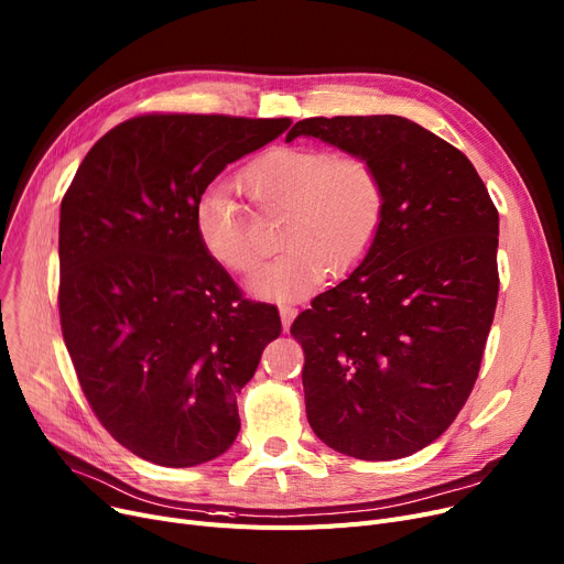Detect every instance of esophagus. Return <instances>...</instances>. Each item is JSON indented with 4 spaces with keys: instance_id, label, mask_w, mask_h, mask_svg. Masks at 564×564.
<instances>
[{
    "instance_id": "obj_1",
    "label": "esophagus",
    "mask_w": 564,
    "mask_h": 564,
    "mask_svg": "<svg viewBox=\"0 0 564 564\" xmlns=\"http://www.w3.org/2000/svg\"><path fill=\"white\" fill-rule=\"evenodd\" d=\"M279 311H281V322H283V329L288 332V327H290V324H292V319L297 317V313H300V311H297V306H290V304H283Z\"/></svg>"
}]
</instances>
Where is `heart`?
I'll list each match as a JSON object with an SVG mask.
<instances>
[{"label":"heart","mask_w":564,"mask_h":564,"mask_svg":"<svg viewBox=\"0 0 564 564\" xmlns=\"http://www.w3.org/2000/svg\"><path fill=\"white\" fill-rule=\"evenodd\" d=\"M237 187L260 213H283L276 245L283 249L253 276L267 300H300L327 276H343L375 247L387 217V187L364 155L324 148L276 145L256 158ZM200 247L232 274H249L260 260L242 205L226 189L200 194L194 207Z\"/></svg>","instance_id":"obj_1"}]
</instances>
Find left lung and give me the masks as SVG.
<instances>
[{
  "label": "left lung",
  "instance_id": "1",
  "mask_svg": "<svg viewBox=\"0 0 564 564\" xmlns=\"http://www.w3.org/2000/svg\"><path fill=\"white\" fill-rule=\"evenodd\" d=\"M315 137L368 158L387 217L364 262L292 322L306 416L329 448L368 462L446 432L480 372L498 302V210L459 148L404 116H313Z\"/></svg>",
  "mask_w": 564,
  "mask_h": 564
}]
</instances>
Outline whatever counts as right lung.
<instances>
[{
	"label": "right lung",
	"instance_id": "obj_1",
	"mask_svg": "<svg viewBox=\"0 0 564 564\" xmlns=\"http://www.w3.org/2000/svg\"><path fill=\"white\" fill-rule=\"evenodd\" d=\"M290 118L141 113L79 164L58 221V317L86 402L141 459L185 468L226 453L237 393L281 334L205 253L194 207L226 164Z\"/></svg>",
	"mask_w": 564,
	"mask_h": 564
}]
</instances>
